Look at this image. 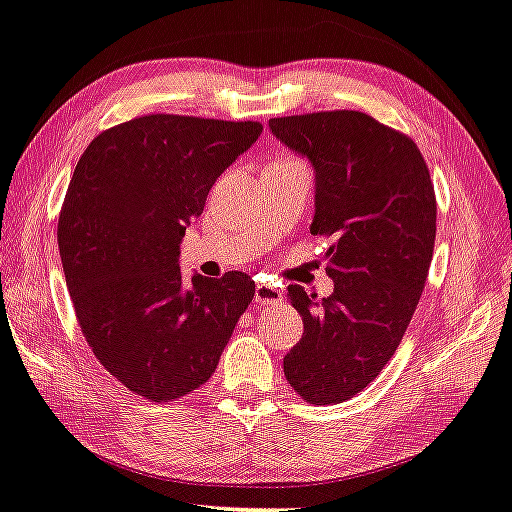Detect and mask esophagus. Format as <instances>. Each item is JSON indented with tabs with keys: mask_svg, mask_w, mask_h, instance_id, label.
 Listing matches in <instances>:
<instances>
[{
	"mask_svg": "<svg viewBox=\"0 0 512 512\" xmlns=\"http://www.w3.org/2000/svg\"><path fill=\"white\" fill-rule=\"evenodd\" d=\"M283 300V293L279 288L267 286V283H258L256 293H254V304L256 306H270V304H279Z\"/></svg>",
	"mask_w": 512,
	"mask_h": 512,
	"instance_id": "esophagus-1",
	"label": "esophagus"
}]
</instances>
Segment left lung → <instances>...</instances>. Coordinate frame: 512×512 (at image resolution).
I'll return each mask as SVG.
<instances>
[{
    "mask_svg": "<svg viewBox=\"0 0 512 512\" xmlns=\"http://www.w3.org/2000/svg\"><path fill=\"white\" fill-rule=\"evenodd\" d=\"M270 130L311 162V233L332 240L334 293L318 302L288 288L304 336L283 373L306 403H343L380 375L414 316L435 247V190L414 141L368 114L283 116Z\"/></svg>",
    "mask_w": 512,
    "mask_h": 512,
    "instance_id": "8db88e82",
    "label": "left lung"
}]
</instances>
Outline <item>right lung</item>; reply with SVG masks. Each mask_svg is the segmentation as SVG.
<instances>
[{
  "mask_svg": "<svg viewBox=\"0 0 512 512\" xmlns=\"http://www.w3.org/2000/svg\"><path fill=\"white\" fill-rule=\"evenodd\" d=\"M254 121L148 114L86 146L59 215V254L93 355L132 393L169 403L199 389L256 286L180 274V242L210 187L261 137Z\"/></svg>",
  "mask_w": 512,
  "mask_h": 512,
  "instance_id": "add662e5",
  "label": "right lung"
}]
</instances>
